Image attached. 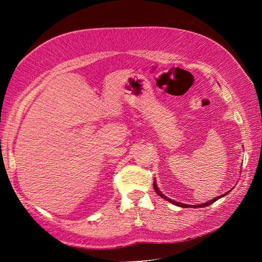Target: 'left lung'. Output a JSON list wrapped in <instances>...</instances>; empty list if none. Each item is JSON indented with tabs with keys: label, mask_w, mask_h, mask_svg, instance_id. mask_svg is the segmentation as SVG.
I'll return each mask as SVG.
<instances>
[{
	"label": "left lung",
	"mask_w": 262,
	"mask_h": 262,
	"mask_svg": "<svg viewBox=\"0 0 262 262\" xmlns=\"http://www.w3.org/2000/svg\"><path fill=\"white\" fill-rule=\"evenodd\" d=\"M154 188H155V192H156L159 196H162L163 199H165L166 201H168V202H171V203H173V205H176V206H178V207H183V208H188V207H194V208H201V207H207V206H209V205H211V203H214L215 201H217L219 200V199H221L222 196H224L225 194H223V195H221V196H216L215 199H212V200H210V201H208V202H205V203H201V205H196V206H189V205H185V203H180V202H177V201H173V200H171V199H168L167 196H165V195L164 194H162V192L161 190L158 189V187H157V184H156V180H154Z\"/></svg>",
	"instance_id": "8db88e82"
}]
</instances>
